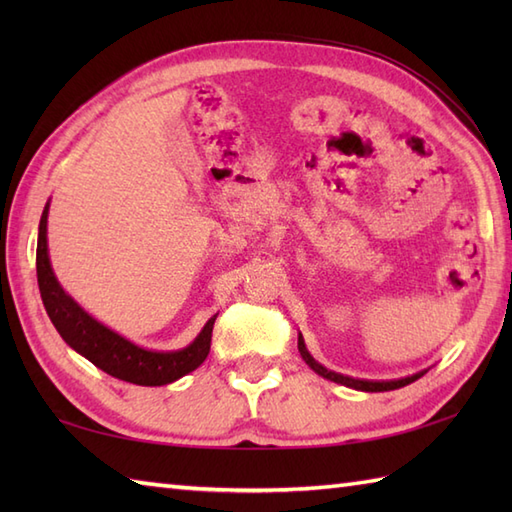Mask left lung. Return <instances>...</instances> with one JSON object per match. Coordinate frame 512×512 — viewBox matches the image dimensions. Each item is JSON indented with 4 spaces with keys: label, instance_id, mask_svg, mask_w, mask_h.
Returning <instances> with one entry per match:
<instances>
[{
    "label": "left lung",
    "instance_id": "1",
    "mask_svg": "<svg viewBox=\"0 0 512 512\" xmlns=\"http://www.w3.org/2000/svg\"><path fill=\"white\" fill-rule=\"evenodd\" d=\"M299 352H301L303 361H306L319 376L328 378V380H334V383H341L345 387L361 389V391H389V389H398V387H405V385L413 383V380H418L420 376L427 374V372H418V374L407 376V378H398V380H358V378H352V376L336 374V372H332V369H325L321 363L314 361V358L310 356V352L306 350V343H303L301 334H299Z\"/></svg>",
    "mask_w": 512,
    "mask_h": 512
}]
</instances>
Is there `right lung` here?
Here are the masks:
<instances>
[{"mask_svg": "<svg viewBox=\"0 0 512 512\" xmlns=\"http://www.w3.org/2000/svg\"><path fill=\"white\" fill-rule=\"evenodd\" d=\"M48 204L43 209L41 222H39V239H37V281L41 290L43 306L54 328L63 336V341L76 352L83 354L90 363H94L105 374L114 378H121L125 383L134 385H167L178 380L180 376L193 372L195 367L204 363V358L211 352V334L215 317L209 319L189 347L180 352H149L129 343L123 336H118L110 328H105L96 319H92L88 312L79 308L65 295L59 286L57 277H54L48 259Z\"/></svg>", "mask_w": 512, "mask_h": 512, "instance_id": "right-lung-1", "label": "right lung"}]
</instances>
